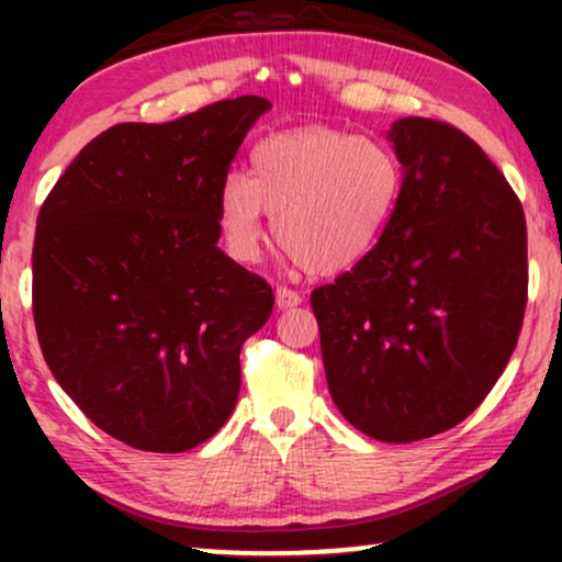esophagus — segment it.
<instances>
[{
  "mask_svg": "<svg viewBox=\"0 0 562 562\" xmlns=\"http://www.w3.org/2000/svg\"><path fill=\"white\" fill-rule=\"evenodd\" d=\"M302 304V294L289 286H276V306L279 310H291V306Z\"/></svg>",
  "mask_w": 562,
  "mask_h": 562,
  "instance_id": "esophagus-1",
  "label": "esophagus"
}]
</instances>
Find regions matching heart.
<instances>
[{
	"label": "heart",
	"instance_id": "heart-1",
	"mask_svg": "<svg viewBox=\"0 0 562 562\" xmlns=\"http://www.w3.org/2000/svg\"><path fill=\"white\" fill-rule=\"evenodd\" d=\"M402 191L391 145L302 127L252 148L248 176H229L220 191V222L235 256L250 260L263 240L260 212L271 214L276 243L310 273L333 276L371 256Z\"/></svg>",
	"mask_w": 562,
	"mask_h": 562
}]
</instances>
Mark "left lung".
<instances>
[{
  "mask_svg": "<svg viewBox=\"0 0 562 562\" xmlns=\"http://www.w3.org/2000/svg\"><path fill=\"white\" fill-rule=\"evenodd\" d=\"M389 140L404 191L368 258L312 291L333 402L360 432L414 442L494 389L527 306L519 196L458 127L404 117Z\"/></svg>",
  "mask_w": 562,
  "mask_h": 562,
  "instance_id": "1",
  "label": "left lung"
}]
</instances>
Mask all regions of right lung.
Listing matches in <instances>:
<instances>
[{
  "instance_id": "obj_1",
  "label": "right lung",
  "mask_w": 562,
  "mask_h": 562,
  "mask_svg": "<svg viewBox=\"0 0 562 562\" xmlns=\"http://www.w3.org/2000/svg\"><path fill=\"white\" fill-rule=\"evenodd\" d=\"M271 102L237 97L104 130L45 196L33 317L76 406L135 450L183 452L225 425L240 348L273 289L217 248L220 191Z\"/></svg>"
}]
</instances>
